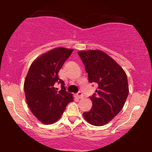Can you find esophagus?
I'll use <instances>...</instances> for the list:
<instances>
[{
  "label": "esophagus",
  "instance_id": "34e87169",
  "mask_svg": "<svg viewBox=\"0 0 152 152\" xmlns=\"http://www.w3.org/2000/svg\"><path fill=\"white\" fill-rule=\"evenodd\" d=\"M76 97H77L78 98H79V99H81V98H83V95L82 94L81 92H78L77 94H76Z\"/></svg>",
  "mask_w": 152,
  "mask_h": 152
}]
</instances>
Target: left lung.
<instances>
[{
    "instance_id": "left-lung-1",
    "label": "left lung",
    "mask_w": 152,
    "mask_h": 152,
    "mask_svg": "<svg viewBox=\"0 0 152 152\" xmlns=\"http://www.w3.org/2000/svg\"><path fill=\"white\" fill-rule=\"evenodd\" d=\"M90 83H97L96 94L90 97L93 106L83 113L91 125L103 126L108 123L122 109L129 94L125 71L106 53L100 50L79 51Z\"/></svg>"
}]
</instances>
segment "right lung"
Listing matches in <instances>:
<instances>
[{
    "label": "right lung",
    "mask_w": 152,
    "mask_h": 152,
    "mask_svg": "<svg viewBox=\"0 0 152 152\" xmlns=\"http://www.w3.org/2000/svg\"><path fill=\"white\" fill-rule=\"evenodd\" d=\"M74 49L58 47L36 58L31 64L24 83L25 98L31 112L45 125L57 121L73 96L66 91L64 82L58 73ZM55 83L61 84L58 91Z\"/></svg>",
    "instance_id": "obj_1"
}]
</instances>
